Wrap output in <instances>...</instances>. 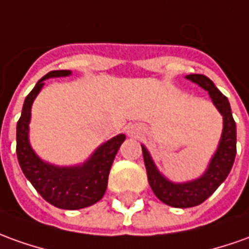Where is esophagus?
Returning <instances> with one entry per match:
<instances>
[{
    "label": "esophagus",
    "mask_w": 249,
    "mask_h": 249,
    "mask_svg": "<svg viewBox=\"0 0 249 249\" xmlns=\"http://www.w3.org/2000/svg\"><path fill=\"white\" fill-rule=\"evenodd\" d=\"M127 134L128 135H138L140 134V127L135 126V124H131L127 127Z\"/></svg>",
    "instance_id": "34e87169"
}]
</instances>
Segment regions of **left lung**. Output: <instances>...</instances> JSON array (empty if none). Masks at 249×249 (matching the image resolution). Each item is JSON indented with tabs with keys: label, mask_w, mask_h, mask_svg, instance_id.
Masks as SVG:
<instances>
[{
	"label": "left lung",
	"mask_w": 249,
	"mask_h": 249,
	"mask_svg": "<svg viewBox=\"0 0 249 249\" xmlns=\"http://www.w3.org/2000/svg\"><path fill=\"white\" fill-rule=\"evenodd\" d=\"M187 78L198 84L203 89H206L214 106L224 118V130H222L218 149L210 161L205 175L200 176L199 179L188 183H181V184L171 183L164 176H161L160 172L156 169V165L146 147L142 146L147 180L154 195L165 205L180 207V209L198 206L202 202H205L226 179L236 157V123L233 119L231 104L228 102L226 96L219 92L213 81L207 78L206 75L190 74L187 75Z\"/></svg>",
	"instance_id": "8db88e82"
}]
</instances>
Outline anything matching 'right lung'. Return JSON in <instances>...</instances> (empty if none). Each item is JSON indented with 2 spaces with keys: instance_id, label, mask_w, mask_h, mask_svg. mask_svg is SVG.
<instances>
[{
  "instance_id": "right-lung-1",
  "label": "right lung",
  "mask_w": 249,
  "mask_h": 249,
  "mask_svg": "<svg viewBox=\"0 0 249 249\" xmlns=\"http://www.w3.org/2000/svg\"><path fill=\"white\" fill-rule=\"evenodd\" d=\"M70 70H54L42 77L25 97L21 116L17 122L16 152L25 178L53 206L65 210L84 209L102 199L107 190L108 175L119 147L126 140L119 134L97 147L87 162L78 167H54L42 161L28 142L31 106L50 77L69 75Z\"/></svg>"
}]
</instances>
